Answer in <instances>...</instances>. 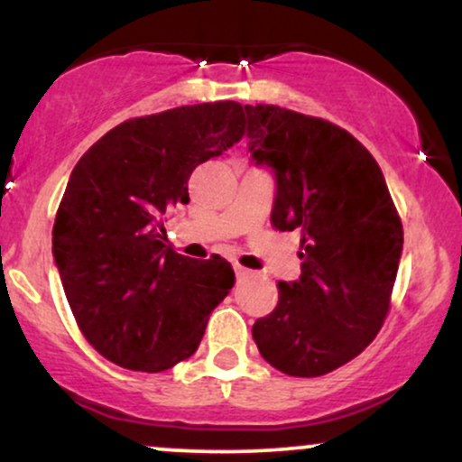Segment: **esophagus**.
<instances>
[{
    "label": "esophagus",
    "mask_w": 462,
    "mask_h": 462,
    "mask_svg": "<svg viewBox=\"0 0 462 462\" xmlns=\"http://www.w3.org/2000/svg\"><path fill=\"white\" fill-rule=\"evenodd\" d=\"M235 273H236V278H247V275H252V272H249V269L241 267V264H236V263H235Z\"/></svg>",
    "instance_id": "esophagus-1"
}]
</instances>
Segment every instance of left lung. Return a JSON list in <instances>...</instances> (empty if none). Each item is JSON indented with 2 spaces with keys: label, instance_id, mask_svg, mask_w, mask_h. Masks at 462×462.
I'll list each match as a JSON object with an SVG mask.
<instances>
[{
  "label": "left lung",
  "instance_id": "left-lung-1",
  "mask_svg": "<svg viewBox=\"0 0 462 462\" xmlns=\"http://www.w3.org/2000/svg\"><path fill=\"white\" fill-rule=\"evenodd\" d=\"M252 162L275 180L272 226L301 235V275L252 328L269 365L295 378L330 374L383 328L404 230L383 169L338 125L280 106H245Z\"/></svg>",
  "mask_w": 462,
  "mask_h": 462
}]
</instances>
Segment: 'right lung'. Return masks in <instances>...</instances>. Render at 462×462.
<instances>
[{"label": "right lung", "mask_w": 462, "mask_h": 462, "mask_svg": "<svg viewBox=\"0 0 462 462\" xmlns=\"http://www.w3.org/2000/svg\"><path fill=\"white\" fill-rule=\"evenodd\" d=\"M243 106H180L116 125L79 158L58 208L51 254L79 330L132 371L193 356L235 269L164 245L162 215L189 201L195 167L243 136Z\"/></svg>", "instance_id": "obj_1"}]
</instances>
